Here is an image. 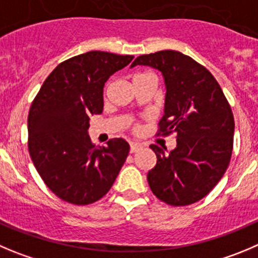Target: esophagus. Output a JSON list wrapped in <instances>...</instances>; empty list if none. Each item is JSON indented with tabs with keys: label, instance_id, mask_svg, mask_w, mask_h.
<instances>
[{
	"label": "esophagus",
	"instance_id": "esophagus-1",
	"mask_svg": "<svg viewBox=\"0 0 258 258\" xmlns=\"http://www.w3.org/2000/svg\"><path fill=\"white\" fill-rule=\"evenodd\" d=\"M142 146L139 143H136V142H132L131 143V152L132 153H136V152L141 151Z\"/></svg>",
	"mask_w": 258,
	"mask_h": 258
}]
</instances>
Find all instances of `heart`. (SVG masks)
Wrapping results in <instances>:
<instances>
[{"label":"heart","instance_id":"obj_1","mask_svg":"<svg viewBox=\"0 0 258 258\" xmlns=\"http://www.w3.org/2000/svg\"><path fill=\"white\" fill-rule=\"evenodd\" d=\"M141 76H144V75H138V76H137V77H136V78H138V77H141Z\"/></svg>","mask_w":258,"mask_h":258}]
</instances>
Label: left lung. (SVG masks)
I'll return each instance as SVG.
<instances>
[{"label":"left lung","instance_id":"1","mask_svg":"<svg viewBox=\"0 0 258 258\" xmlns=\"http://www.w3.org/2000/svg\"><path fill=\"white\" fill-rule=\"evenodd\" d=\"M148 66L162 73L166 86L159 132L177 134L166 154L152 144L157 163L147 175L152 192L163 203L185 207L213 190L229 164L234 117L219 83L192 58L161 50L137 58L131 67Z\"/></svg>","mask_w":258,"mask_h":258}]
</instances>
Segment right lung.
Returning <instances> with one entry per match:
<instances>
[{
    "mask_svg": "<svg viewBox=\"0 0 258 258\" xmlns=\"http://www.w3.org/2000/svg\"><path fill=\"white\" fill-rule=\"evenodd\" d=\"M133 55L92 50L64 60L41 86L28 116L29 153L45 185L62 200L88 205L111 188L129 153L114 138L95 147L90 116L104 109L105 82Z\"/></svg>",
    "mask_w": 258,
    "mask_h": 258,
    "instance_id": "1",
    "label": "right lung"
}]
</instances>
